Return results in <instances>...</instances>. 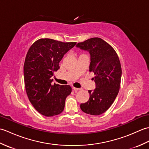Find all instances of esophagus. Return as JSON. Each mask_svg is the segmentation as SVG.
Returning a JSON list of instances; mask_svg holds the SVG:
<instances>
[{
    "instance_id": "34e87169",
    "label": "esophagus",
    "mask_w": 149,
    "mask_h": 149,
    "mask_svg": "<svg viewBox=\"0 0 149 149\" xmlns=\"http://www.w3.org/2000/svg\"><path fill=\"white\" fill-rule=\"evenodd\" d=\"M72 89H73V90L74 91H79L81 89L80 88H75V87H73L72 88Z\"/></svg>"
}]
</instances>
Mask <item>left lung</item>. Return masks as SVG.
Here are the masks:
<instances>
[{"instance_id":"left-lung-1","label":"left lung","mask_w":149,"mask_h":149,"mask_svg":"<svg viewBox=\"0 0 149 149\" xmlns=\"http://www.w3.org/2000/svg\"><path fill=\"white\" fill-rule=\"evenodd\" d=\"M77 47L90 54V72H93L96 88L89 90L90 99L80 107L83 112L100 115L112 105L118 93L122 68L118 55L109 43L100 38H92L78 43Z\"/></svg>"}]
</instances>
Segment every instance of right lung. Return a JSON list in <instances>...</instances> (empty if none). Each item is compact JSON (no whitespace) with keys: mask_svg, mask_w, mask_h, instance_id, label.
Wrapping results in <instances>:
<instances>
[{"mask_svg":"<svg viewBox=\"0 0 149 149\" xmlns=\"http://www.w3.org/2000/svg\"><path fill=\"white\" fill-rule=\"evenodd\" d=\"M75 44L41 38L27 53L24 65L26 91L33 107L44 116L58 115L65 108L66 98L71 93L72 88L69 85L52 84L51 77L59 68L63 56Z\"/></svg>","mask_w":149,"mask_h":149,"instance_id":"obj_1","label":"right lung"}]
</instances>
